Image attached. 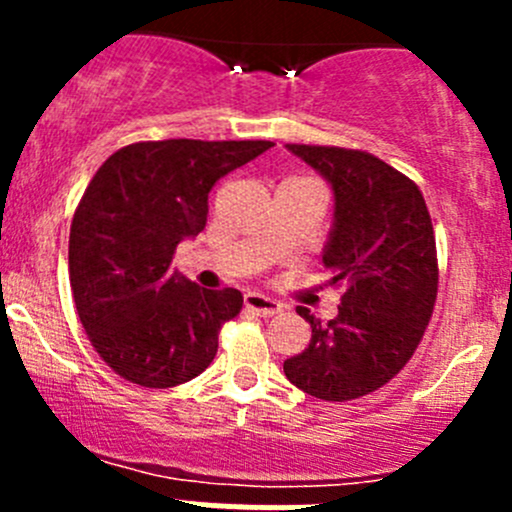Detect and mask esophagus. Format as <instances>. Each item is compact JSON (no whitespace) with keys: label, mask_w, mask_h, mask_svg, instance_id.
<instances>
[{"label":"esophagus","mask_w":512,"mask_h":512,"mask_svg":"<svg viewBox=\"0 0 512 512\" xmlns=\"http://www.w3.org/2000/svg\"><path fill=\"white\" fill-rule=\"evenodd\" d=\"M245 309L252 314H260V317H275L277 312H282V304L277 302V299L265 297V294L260 292H247Z\"/></svg>","instance_id":"34e87169"}]
</instances>
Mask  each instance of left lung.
<instances>
[{
    "mask_svg": "<svg viewBox=\"0 0 512 512\" xmlns=\"http://www.w3.org/2000/svg\"><path fill=\"white\" fill-rule=\"evenodd\" d=\"M332 183L337 215L324 250L339 314L312 327L285 376L322 401H352L389 384L414 356L438 294V255L426 200L411 178L366 151L287 143Z\"/></svg>",
    "mask_w": 512,
    "mask_h": 512,
    "instance_id": "obj_1",
    "label": "left lung"
}]
</instances>
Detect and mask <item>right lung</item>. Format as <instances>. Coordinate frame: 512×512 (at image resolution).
I'll list each match as a JSON object with an SVG mask.
<instances>
[{
    "instance_id": "add662e5",
    "label": "right lung",
    "mask_w": 512,
    "mask_h": 512,
    "mask_svg": "<svg viewBox=\"0 0 512 512\" xmlns=\"http://www.w3.org/2000/svg\"><path fill=\"white\" fill-rule=\"evenodd\" d=\"M272 141H138L103 160L76 205L69 280L91 347L121 379L168 389L218 354L242 309L237 289H203L170 272L183 237L208 220V193Z\"/></svg>"
}]
</instances>
